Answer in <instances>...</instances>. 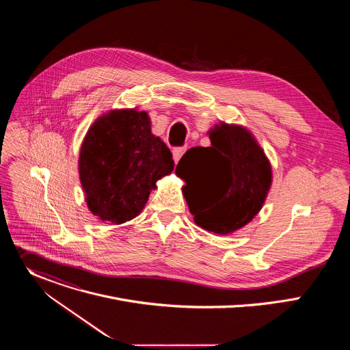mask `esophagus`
<instances>
[{
  "instance_id": "1",
  "label": "esophagus",
  "mask_w": 350,
  "mask_h": 350,
  "mask_svg": "<svg viewBox=\"0 0 350 350\" xmlns=\"http://www.w3.org/2000/svg\"><path fill=\"white\" fill-rule=\"evenodd\" d=\"M185 151H187L185 146H180V148H174L173 149V161H174V163H178L180 158L184 155Z\"/></svg>"
}]
</instances>
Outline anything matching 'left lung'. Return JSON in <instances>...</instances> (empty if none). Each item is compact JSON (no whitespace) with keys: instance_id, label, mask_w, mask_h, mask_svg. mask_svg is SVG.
Instances as JSON below:
<instances>
[{"instance_id":"obj_1","label":"left lung","mask_w":350,"mask_h":350,"mask_svg":"<svg viewBox=\"0 0 350 350\" xmlns=\"http://www.w3.org/2000/svg\"><path fill=\"white\" fill-rule=\"evenodd\" d=\"M211 146H195L180 159L176 174L193 221L219 235L232 234L262 209L273 181L271 165L252 133L220 123L209 130Z\"/></svg>"}]
</instances>
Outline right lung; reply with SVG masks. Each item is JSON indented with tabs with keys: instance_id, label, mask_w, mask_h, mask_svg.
Here are the masks:
<instances>
[{
	"instance_id": "right-lung-1",
	"label": "right lung",
	"mask_w": 350,
	"mask_h": 350,
	"mask_svg": "<svg viewBox=\"0 0 350 350\" xmlns=\"http://www.w3.org/2000/svg\"><path fill=\"white\" fill-rule=\"evenodd\" d=\"M173 169L170 149L152 134L148 113L135 108L99 116L81 142L79 176L87 208L107 223L137 217L157 181Z\"/></svg>"
}]
</instances>
